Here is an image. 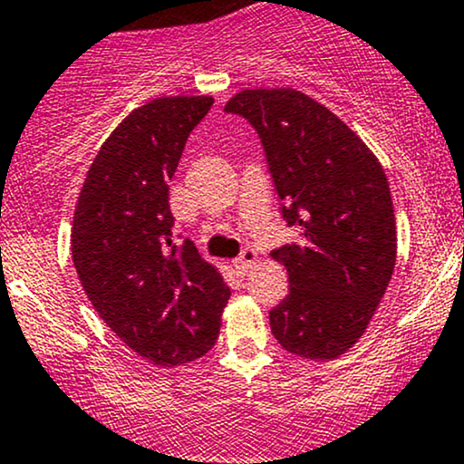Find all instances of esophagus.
<instances>
[{
    "label": "esophagus",
    "mask_w": 464,
    "mask_h": 464,
    "mask_svg": "<svg viewBox=\"0 0 464 464\" xmlns=\"http://www.w3.org/2000/svg\"><path fill=\"white\" fill-rule=\"evenodd\" d=\"M254 263H256V252L254 249H243L241 256L234 260V267L238 269V274H247Z\"/></svg>",
    "instance_id": "esophagus-1"
}]
</instances>
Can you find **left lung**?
<instances>
[{"instance_id": "8db88e82", "label": "left lung", "mask_w": 464, "mask_h": 464, "mask_svg": "<svg viewBox=\"0 0 464 464\" xmlns=\"http://www.w3.org/2000/svg\"><path fill=\"white\" fill-rule=\"evenodd\" d=\"M258 133L280 215L300 241L274 249L289 294L269 311L274 337L306 359L346 353L394 272L397 226L382 164L335 113L295 90H246L226 105Z\"/></svg>"}]
</instances>
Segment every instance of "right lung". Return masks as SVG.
Listing matches in <instances>:
<instances>
[{
  "label": "right lung",
  "instance_id": "obj_1",
  "mask_svg": "<svg viewBox=\"0 0 464 464\" xmlns=\"http://www.w3.org/2000/svg\"><path fill=\"white\" fill-rule=\"evenodd\" d=\"M210 96H170L133 109L87 170L72 226V258L93 309L158 366L206 355L230 287L192 241L175 246L169 181Z\"/></svg>",
  "mask_w": 464,
  "mask_h": 464
}]
</instances>
